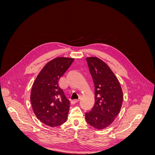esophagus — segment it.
<instances>
[{"label": "esophagus", "instance_id": "esophagus-1", "mask_svg": "<svg viewBox=\"0 0 155 155\" xmlns=\"http://www.w3.org/2000/svg\"><path fill=\"white\" fill-rule=\"evenodd\" d=\"M78 101H79V100L76 99V100H72L71 103H72V104H76V103H78Z\"/></svg>", "mask_w": 155, "mask_h": 155}]
</instances>
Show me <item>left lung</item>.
<instances>
[{"label": "left lung", "instance_id": "left-lung-1", "mask_svg": "<svg viewBox=\"0 0 155 155\" xmlns=\"http://www.w3.org/2000/svg\"><path fill=\"white\" fill-rule=\"evenodd\" d=\"M95 91V104L85 113L87 122L97 129L109 126L118 116L123 101V92L118 78L110 67L96 57L87 58Z\"/></svg>", "mask_w": 155, "mask_h": 155}]
</instances>
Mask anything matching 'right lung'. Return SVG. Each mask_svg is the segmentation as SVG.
Wrapping results in <instances>:
<instances>
[{
  "label": "right lung",
  "mask_w": 155,
  "mask_h": 155,
  "mask_svg": "<svg viewBox=\"0 0 155 155\" xmlns=\"http://www.w3.org/2000/svg\"><path fill=\"white\" fill-rule=\"evenodd\" d=\"M74 59L59 57L46 63L33 84L30 101L34 114L41 122L50 127L66 121L70 101L60 87L59 80Z\"/></svg>",
  "instance_id": "1"
}]
</instances>
